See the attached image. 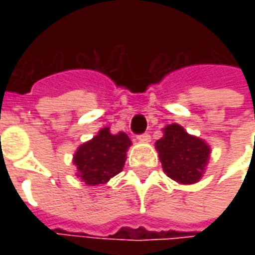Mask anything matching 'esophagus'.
I'll return each mask as SVG.
<instances>
[{
    "label": "esophagus",
    "instance_id": "34e87169",
    "mask_svg": "<svg viewBox=\"0 0 255 255\" xmlns=\"http://www.w3.org/2000/svg\"><path fill=\"white\" fill-rule=\"evenodd\" d=\"M138 139L139 140H143V142H149L150 135L147 132H143V133H140V135H138Z\"/></svg>",
    "mask_w": 255,
    "mask_h": 255
}]
</instances>
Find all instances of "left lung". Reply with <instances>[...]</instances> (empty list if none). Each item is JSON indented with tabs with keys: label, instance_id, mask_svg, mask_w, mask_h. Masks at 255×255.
<instances>
[{
	"label": "left lung",
	"instance_id": "obj_1",
	"mask_svg": "<svg viewBox=\"0 0 255 255\" xmlns=\"http://www.w3.org/2000/svg\"><path fill=\"white\" fill-rule=\"evenodd\" d=\"M155 149L168 176L183 184H192L202 176L210 149L202 139L188 135L179 124L164 128Z\"/></svg>",
	"mask_w": 255,
	"mask_h": 255
}]
</instances>
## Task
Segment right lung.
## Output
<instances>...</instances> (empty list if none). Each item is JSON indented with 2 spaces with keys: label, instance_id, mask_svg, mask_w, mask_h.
Returning a JSON list of instances; mask_svg holds the SVG:
<instances>
[{
  "label": "right lung",
  "instance_id": "1",
  "mask_svg": "<svg viewBox=\"0 0 255 255\" xmlns=\"http://www.w3.org/2000/svg\"><path fill=\"white\" fill-rule=\"evenodd\" d=\"M129 144L131 139L127 133L113 135L109 128L101 129L97 136L82 144L73 155L78 176L89 186L106 183L123 171Z\"/></svg>",
  "mask_w": 255,
  "mask_h": 255
}]
</instances>
